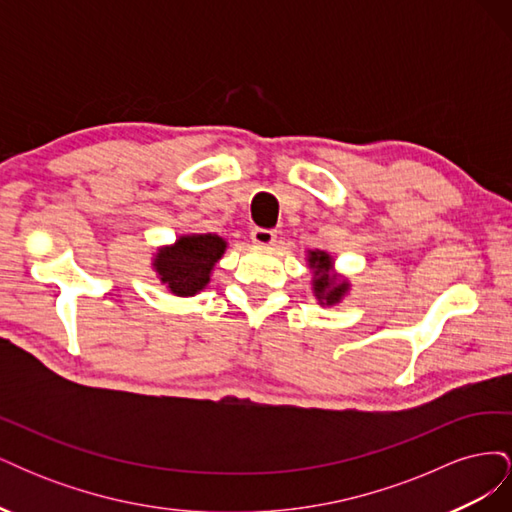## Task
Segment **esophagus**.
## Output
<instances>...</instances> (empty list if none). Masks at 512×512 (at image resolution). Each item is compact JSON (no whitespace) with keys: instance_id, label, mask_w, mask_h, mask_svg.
<instances>
[{"instance_id":"esophagus-1","label":"esophagus","mask_w":512,"mask_h":512,"mask_svg":"<svg viewBox=\"0 0 512 512\" xmlns=\"http://www.w3.org/2000/svg\"><path fill=\"white\" fill-rule=\"evenodd\" d=\"M275 239H277V235H275V230H271V228H254L252 230V241L260 247L273 245Z\"/></svg>"}]
</instances>
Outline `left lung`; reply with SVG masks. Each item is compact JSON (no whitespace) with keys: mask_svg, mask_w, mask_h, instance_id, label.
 <instances>
[{"mask_svg":"<svg viewBox=\"0 0 512 512\" xmlns=\"http://www.w3.org/2000/svg\"><path fill=\"white\" fill-rule=\"evenodd\" d=\"M309 269L314 271L312 288L320 305H335L342 301L344 294L350 290L348 280H339L333 273V258L327 252H309L307 256Z\"/></svg>","mask_w":512,"mask_h":512,"instance_id":"1","label":"left lung"}]
</instances>
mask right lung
Segmentation results:
<instances>
[{
	"mask_svg": "<svg viewBox=\"0 0 512 512\" xmlns=\"http://www.w3.org/2000/svg\"><path fill=\"white\" fill-rule=\"evenodd\" d=\"M226 241L218 235H183L173 245L160 247L153 258L160 282L177 297H194L203 290L224 252Z\"/></svg>",
	"mask_w": 512,
	"mask_h": 512,
	"instance_id": "add662e5",
	"label": "right lung"
}]
</instances>
